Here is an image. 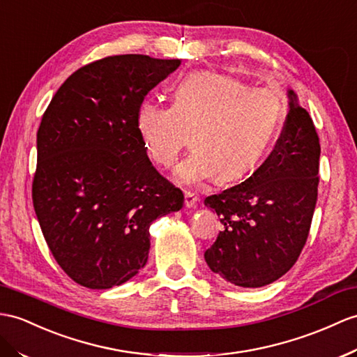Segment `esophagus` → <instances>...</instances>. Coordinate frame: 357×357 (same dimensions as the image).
<instances>
[{
	"instance_id": "esophagus-1",
	"label": "esophagus",
	"mask_w": 357,
	"mask_h": 357,
	"mask_svg": "<svg viewBox=\"0 0 357 357\" xmlns=\"http://www.w3.org/2000/svg\"><path fill=\"white\" fill-rule=\"evenodd\" d=\"M197 204H198V197L194 195L192 192H186L185 194V206L192 208V207H197Z\"/></svg>"
}]
</instances>
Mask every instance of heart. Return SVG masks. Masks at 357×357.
<instances>
[{"label":"heart","instance_id":"heart-1","mask_svg":"<svg viewBox=\"0 0 357 357\" xmlns=\"http://www.w3.org/2000/svg\"><path fill=\"white\" fill-rule=\"evenodd\" d=\"M283 101L271 89L251 88L230 75L190 73L174 89L172 106L145 100L136 130L150 159L169 168L192 135L195 150L178 163V183L198 186L216 177L233 183L262 162L283 119Z\"/></svg>","mask_w":357,"mask_h":357}]
</instances>
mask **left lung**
Segmentation results:
<instances>
[{
  "mask_svg": "<svg viewBox=\"0 0 357 357\" xmlns=\"http://www.w3.org/2000/svg\"><path fill=\"white\" fill-rule=\"evenodd\" d=\"M288 97V116L268 159L241 185L204 199L224 225L206 250V262L242 288H260L289 271L315 211L319 137L295 92L289 89Z\"/></svg>",
  "mask_w": 357,
  "mask_h": 357,
  "instance_id": "1",
  "label": "left lung"
}]
</instances>
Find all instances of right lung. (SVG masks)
I'll list each match as a JSON object with an SVG mask.
<instances>
[{"instance_id": "right-lung-1", "label": "right lung", "mask_w": 357, "mask_h": 357, "mask_svg": "<svg viewBox=\"0 0 357 357\" xmlns=\"http://www.w3.org/2000/svg\"><path fill=\"white\" fill-rule=\"evenodd\" d=\"M178 59L104 57L69 75L38 130L33 206L48 248L71 279L109 289L144 268L154 220L183 207L155 171L136 110Z\"/></svg>"}]
</instances>
